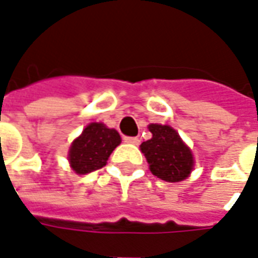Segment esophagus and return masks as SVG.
<instances>
[{
  "mask_svg": "<svg viewBox=\"0 0 258 258\" xmlns=\"http://www.w3.org/2000/svg\"><path fill=\"white\" fill-rule=\"evenodd\" d=\"M123 140H125L126 143H131V144H139V143H140V140H139L137 137L125 136V137H123Z\"/></svg>",
  "mask_w": 258,
  "mask_h": 258,
  "instance_id": "1",
  "label": "esophagus"
}]
</instances>
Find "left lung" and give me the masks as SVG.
<instances>
[{
	"label": "left lung",
	"mask_w": 258,
	"mask_h": 258,
	"mask_svg": "<svg viewBox=\"0 0 258 258\" xmlns=\"http://www.w3.org/2000/svg\"><path fill=\"white\" fill-rule=\"evenodd\" d=\"M148 129L152 137L142 143L140 148L147 158L152 174L169 183L188 177L194 168L192 154L177 132L168 125L158 123H152Z\"/></svg>",
	"instance_id": "left-lung-1"
}]
</instances>
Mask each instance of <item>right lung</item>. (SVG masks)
<instances>
[{"label":"right lung","instance_id":"obj_1","mask_svg":"<svg viewBox=\"0 0 258 258\" xmlns=\"http://www.w3.org/2000/svg\"><path fill=\"white\" fill-rule=\"evenodd\" d=\"M121 143V136L115 129H108L103 123H90L82 135L75 139L70 147L69 161L78 174L95 172L106 166L107 159Z\"/></svg>","mask_w":258,"mask_h":258}]
</instances>
